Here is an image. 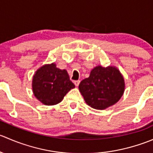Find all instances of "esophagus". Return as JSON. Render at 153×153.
<instances>
[{
    "label": "esophagus",
    "instance_id": "34e87169",
    "mask_svg": "<svg viewBox=\"0 0 153 153\" xmlns=\"http://www.w3.org/2000/svg\"><path fill=\"white\" fill-rule=\"evenodd\" d=\"M74 84H75V86H78L80 84V81H74Z\"/></svg>",
    "mask_w": 153,
    "mask_h": 153
}]
</instances>
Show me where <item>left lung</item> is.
<instances>
[{"instance_id":"1","label":"left lung","mask_w":153,"mask_h":153,"mask_svg":"<svg viewBox=\"0 0 153 153\" xmlns=\"http://www.w3.org/2000/svg\"><path fill=\"white\" fill-rule=\"evenodd\" d=\"M78 88L88 105L102 110L121 99L125 89L124 78L117 67L98 65L91 70L89 78L81 81Z\"/></svg>"}]
</instances>
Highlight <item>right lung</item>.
<instances>
[{
    "mask_svg": "<svg viewBox=\"0 0 153 153\" xmlns=\"http://www.w3.org/2000/svg\"><path fill=\"white\" fill-rule=\"evenodd\" d=\"M32 92L44 105H55L75 88L66 69L57 68L55 63L45 64L37 69L32 78Z\"/></svg>",
    "mask_w": 153,
    "mask_h": 153,
    "instance_id": "1",
    "label": "right lung"
}]
</instances>
